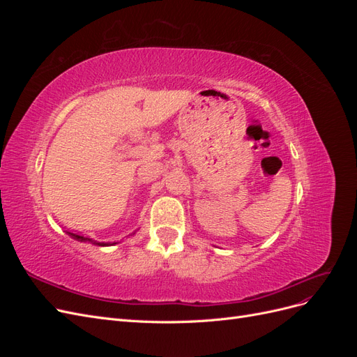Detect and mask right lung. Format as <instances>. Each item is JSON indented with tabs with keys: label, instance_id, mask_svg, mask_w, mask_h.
<instances>
[{
	"label": "right lung",
	"instance_id": "1",
	"mask_svg": "<svg viewBox=\"0 0 357 357\" xmlns=\"http://www.w3.org/2000/svg\"><path fill=\"white\" fill-rule=\"evenodd\" d=\"M73 238H75V240H79V241H89V243H93V244H98V245H109V244H104V243H96V241H92V240H89V238H84L83 235H80V234H74V232H68Z\"/></svg>",
	"mask_w": 357,
	"mask_h": 357
}]
</instances>
